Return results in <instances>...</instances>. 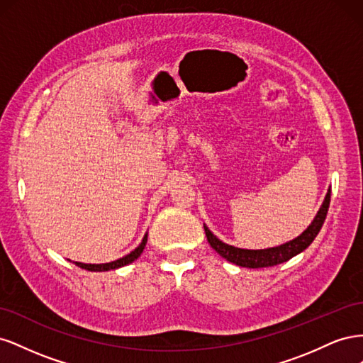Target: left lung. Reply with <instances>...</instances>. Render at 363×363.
Segmentation results:
<instances>
[{
    "label": "left lung",
    "mask_w": 363,
    "mask_h": 363,
    "mask_svg": "<svg viewBox=\"0 0 363 363\" xmlns=\"http://www.w3.org/2000/svg\"><path fill=\"white\" fill-rule=\"evenodd\" d=\"M330 192H332L330 189L327 191L324 203L320 207V211H318L316 216L313 218L312 224L307 227L300 236H296L295 239L289 240L286 244H281L279 247H272V248H265V250L238 248L233 245L224 244L223 240H219L211 230L204 225V232H206L208 244H211V247L218 252L219 256H223L225 260L235 263L238 267L267 268V267L279 265V263H283L292 259L294 256L300 255L301 251H304L313 242V239L316 238L318 233H320V230L325 221L328 206H330Z\"/></svg>",
    "instance_id": "1"
}]
</instances>
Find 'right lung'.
Wrapping results in <instances>:
<instances>
[{
  "instance_id": "1",
  "label": "right lung",
  "mask_w": 363,
  "mask_h": 363,
  "mask_svg": "<svg viewBox=\"0 0 363 363\" xmlns=\"http://www.w3.org/2000/svg\"><path fill=\"white\" fill-rule=\"evenodd\" d=\"M147 239H148V233H145L144 239H142V242L130 252V255L121 257L118 260H113V262H108V263H82V262H74L77 267H80L83 269H87V271H96V272H101V271H111V269H118L121 267H125L128 265V263L135 262L140 255L142 251H144L145 245H147Z\"/></svg>"
}]
</instances>
